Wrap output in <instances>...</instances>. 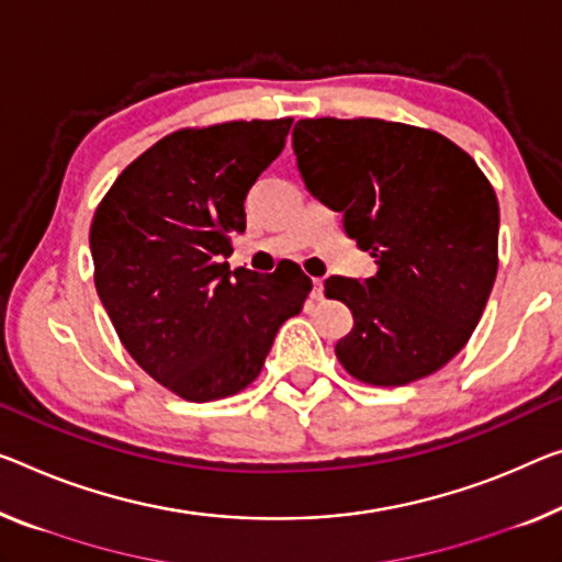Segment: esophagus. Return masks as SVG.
I'll return each mask as SVG.
<instances>
[{"label": "esophagus", "instance_id": "34e87169", "mask_svg": "<svg viewBox=\"0 0 562 562\" xmlns=\"http://www.w3.org/2000/svg\"><path fill=\"white\" fill-rule=\"evenodd\" d=\"M324 296V279H314L311 281V299L318 301Z\"/></svg>", "mask_w": 562, "mask_h": 562}]
</instances>
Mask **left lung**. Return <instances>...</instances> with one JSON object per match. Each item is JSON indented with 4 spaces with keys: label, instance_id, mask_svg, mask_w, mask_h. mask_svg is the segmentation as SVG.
Returning <instances> with one entry per match:
<instances>
[{
    "label": "left lung",
    "instance_id": "obj_1",
    "mask_svg": "<svg viewBox=\"0 0 562 562\" xmlns=\"http://www.w3.org/2000/svg\"><path fill=\"white\" fill-rule=\"evenodd\" d=\"M293 153L306 191L344 213L347 236L379 266L367 281H324L353 316L336 359L374 386L435 374L470 341L497 276L485 172L445 135L376 117L299 120Z\"/></svg>",
    "mask_w": 562,
    "mask_h": 562
}]
</instances>
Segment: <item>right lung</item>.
I'll return each mask as SVG.
<instances>
[{"label":"right lung","mask_w":562,"mask_h":562,"mask_svg":"<svg viewBox=\"0 0 562 562\" xmlns=\"http://www.w3.org/2000/svg\"><path fill=\"white\" fill-rule=\"evenodd\" d=\"M293 120L183 127L120 172L90 226L94 289L127 353L188 402L246 390L276 331L304 308L299 263L231 271L244 201L279 158Z\"/></svg>","instance_id":"right-lung-1"}]
</instances>
